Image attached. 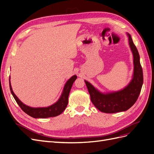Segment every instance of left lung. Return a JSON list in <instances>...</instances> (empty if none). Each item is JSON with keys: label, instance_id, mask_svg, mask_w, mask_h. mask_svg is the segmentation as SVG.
<instances>
[{"label": "left lung", "instance_id": "left-lung-1", "mask_svg": "<svg viewBox=\"0 0 154 154\" xmlns=\"http://www.w3.org/2000/svg\"><path fill=\"white\" fill-rule=\"evenodd\" d=\"M129 44L134 57V77L129 85L124 89L109 94H102L90 83L85 81L91 100L96 108L105 113H116L127 110L136 103L143 83V70L139 61L138 51L130 35L127 34Z\"/></svg>", "mask_w": 154, "mask_h": 154}]
</instances>
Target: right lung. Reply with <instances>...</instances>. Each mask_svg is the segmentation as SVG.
<instances>
[{
  "label": "right lung",
  "mask_w": 154,
  "mask_h": 154,
  "mask_svg": "<svg viewBox=\"0 0 154 154\" xmlns=\"http://www.w3.org/2000/svg\"><path fill=\"white\" fill-rule=\"evenodd\" d=\"M76 78L77 76L76 75H74L70 78L66 83V85H65L62 96L60 97L59 100L53 105L48 107H45V108H32V107H29L24 105V103H22L19 100V99L17 97V96L14 94L11 86L10 80L9 81H10V91L13 97L15 98L17 103L19 105L21 109L25 113L34 118H47L57 116L60 114H62L63 110L66 109L68 104V97L70 91L71 89L74 82L76 80Z\"/></svg>",
  "instance_id": "obj_1"
}]
</instances>
